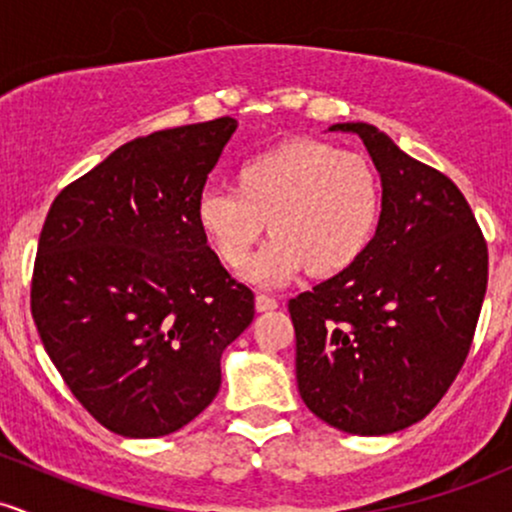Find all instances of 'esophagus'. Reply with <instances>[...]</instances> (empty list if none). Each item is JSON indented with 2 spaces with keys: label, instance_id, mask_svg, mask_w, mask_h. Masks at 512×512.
<instances>
[{
  "label": "esophagus",
  "instance_id": "34e87169",
  "mask_svg": "<svg viewBox=\"0 0 512 512\" xmlns=\"http://www.w3.org/2000/svg\"><path fill=\"white\" fill-rule=\"evenodd\" d=\"M276 305H279V303H276V298L267 296V293H257V296H255L257 313H267V310H274Z\"/></svg>",
  "mask_w": 512,
  "mask_h": 512
}]
</instances>
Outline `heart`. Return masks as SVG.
Wrapping results in <instances>:
<instances>
[{"label": "heart", "instance_id": "1", "mask_svg": "<svg viewBox=\"0 0 512 512\" xmlns=\"http://www.w3.org/2000/svg\"><path fill=\"white\" fill-rule=\"evenodd\" d=\"M383 211V185L363 154L317 139H289L248 158L233 173V192L204 190L195 221L226 267L248 262L264 226L272 240L250 262V281L284 284L342 274L361 260Z\"/></svg>", "mask_w": 512, "mask_h": 512}]
</instances>
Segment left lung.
Returning a JSON list of instances; mask_svg holds the SVG:
<instances>
[{
	"mask_svg": "<svg viewBox=\"0 0 512 512\" xmlns=\"http://www.w3.org/2000/svg\"><path fill=\"white\" fill-rule=\"evenodd\" d=\"M383 211L361 260L291 298L296 380L305 407L354 436L421 421L460 373L489 281V250L448 175L404 154L366 122Z\"/></svg>",
	"mask_w": 512,
	"mask_h": 512,
	"instance_id": "obj_1",
	"label": "left lung"
}]
</instances>
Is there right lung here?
<instances>
[{
	"label": "right lung",
	"instance_id": "right-lung-1",
	"mask_svg": "<svg viewBox=\"0 0 512 512\" xmlns=\"http://www.w3.org/2000/svg\"><path fill=\"white\" fill-rule=\"evenodd\" d=\"M233 117L122 144L55 197L31 281L45 351L98 424L158 438L221 387V354L255 317L195 204L236 132Z\"/></svg>",
	"mask_w": 512,
	"mask_h": 512
}]
</instances>
